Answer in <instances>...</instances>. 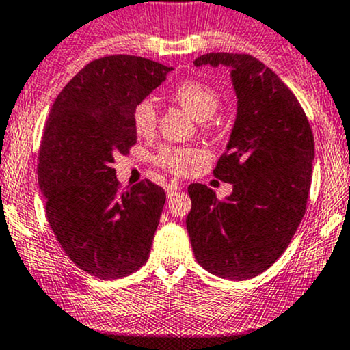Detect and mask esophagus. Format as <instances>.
<instances>
[{
  "label": "esophagus",
  "mask_w": 350,
  "mask_h": 350,
  "mask_svg": "<svg viewBox=\"0 0 350 350\" xmlns=\"http://www.w3.org/2000/svg\"><path fill=\"white\" fill-rule=\"evenodd\" d=\"M183 187L178 185V183H168L167 185V197L172 198L175 193H178V191H182Z\"/></svg>",
  "instance_id": "obj_1"
}]
</instances>
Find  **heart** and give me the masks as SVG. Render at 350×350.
Here are the masks:
<instances>
[{
	"instance_id": "obj_1",
	"label": "heart",
	"mask_w": 350,
	"mask_h": 350,
	"mask_svg": "<svg viewBox=\"0 0 350 350\" xmlns=\"http://www.w3.org/2000/svg\"><path fill=\"white\" fill-rule=\"evenodd\" d=\"M172 100L185 108L197 122L213 118L220 107V98L213 88L200 81H183L172 92ZM159 122V108L152 98L138 101L133 108V125L138 135H150ZM197 160V152L182 148H163L159 155L161 167L174 172H187Z\"/></svg>"
}]
</instances>
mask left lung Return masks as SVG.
I'll list each match as a JSON object with an SVG mask.
<instances>
[{
    "mask_svg": "<svg viewBox=\"0 0 350 350\" xmlns=\"http://www.w3.org/2000/svg\"><path fill=\"white\" fill-rule=\"evenodd\" d=\"M193 65L230 68L237 116L213 170L232 183V193L219 200L212 189L191 183L187 230L205 270L247 280L284 254L306 213L314 137L294 93L258 59L206 53Z\"/></svg>",
    "mask_w": 350,
    "mask_h": 350,
    "instance_id": "1",
    "label": "left lung"
}]
</instances>
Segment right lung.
<instances>
[{
  "instance_id": "obj_1",
  "label": "right lung",
  "mask_w": 350,
  "mask_h": 350,
  "mask_svg": "<svg viewBox=\"0 0 350 350\" xmlns=\"http://www.w3.org/2000/svg\"><path fill=\"white\" fill-rule=\"evenodd\" d=\"M172 68L130 55L88 63L56 96L38 155L46 217L65 254L101 280L148 260L165 205L150 180L118 190L115 155L137 144L133 108Z\"/></svg>"
}]
</instances>
